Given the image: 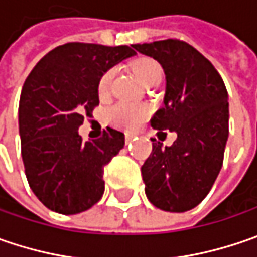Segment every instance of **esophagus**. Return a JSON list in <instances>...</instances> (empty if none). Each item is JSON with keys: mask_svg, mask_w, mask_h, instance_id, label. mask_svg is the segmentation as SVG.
Wrapping results in <instances>:
<instances>
[{"mask_svg": "<svg viewBox=\"0 0 257 257\" xmlns=\"http://www.w3.org/2000/svg\"><path fill=\"white\" fill-rule=\"evenodd\" d=\"M137 135L135 134H132V132H128V134H125V140H126V142H129V141H132L134 138H135Z\"/></svg>", "mask_w": 257, "mask_h": 257, "instance_id": "1", "label": "esophagus"}]
</instances>
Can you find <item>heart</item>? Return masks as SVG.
I'll list each match as a JSON object with an SVG mask.
<instances>
[{
  "mask_svg": "<svg viewBox=\"0 0 257 257\" xmlns=\"http://www.w3.org/2000/svg\"><path fill=\"white\" fill-rule=\"evenodd\" d=\"M134 72L145 84L152 83L155 79H160L162 74L160 64L152 59H141L134 64ZM115 77V69H107L97 82V95L99 97H106L110 92L112 80ZM151 109L147 105L119 102L109 109L107 117L110 123L117 128L132 129L138 126L144 119L150 116Z\"/></svg>",
  "mask_w": 257,
  "mask_h": 257,
  "instance_id": "heart-1",
  "label": "heart"
}]
</instances>
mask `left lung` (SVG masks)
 I'll return each mask as SVG.
<instances>
[{
	"instance_id": "8db88e82",
	"label": "left lung",
	"mask_w": 257,
	"mask_h": 257,
	"mask_svg": "<svg viewBox=\"0 0 257 257\" xmlns=\"http://www.w3.org/2000/svg\"><path fill=\"white\" fill-rule=\"evenodd\" d=\"M134 49L155 59L165 73L164 107L151 126L177 134L171 147L152 142L141 168L145 194L164 211L184 213L206 198L221 170L229 138L227 90L214 66L185 41L161 40Z\"/></svg>"
}]
</instances>
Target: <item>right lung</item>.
Segmentation results:
<instances>
[{
  "mask_svg": "<svg viewBox=\"0 0 257 257\" xmlns=\"http://www.w3.org/2000/svg\"><path fill=\"white\" fill-rule=\"evenodd\" d=\"M135 54L134 46L66 43L26 79L18 106L21 157L30 188L51 211L77 214L102 198L103 168L123 148L125 135L106 128L84 142L77 129L99 105L100 76Z\"/></svg>",
  "mask_w": 257,
  "mask_h": 257,
  "instance_id": "add662e5",
  "label": "right lung"
}]
</instances>
